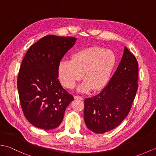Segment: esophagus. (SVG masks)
I'll return each mask as SVG.
<instances>
[{"mask_svg":"<svg viewBox=\"0 0 156 156\" xmlns=\"http://www.w3.org/2000/svg\"><path fill=\"white\" fill-rule=\"evenodd\" d=\"M74 98L75 99H79V100H83V97H80V96H77V95H76V96H74Z\"/></svg>","mask_w":156,"mask_h":156,"instance_id":"obj_1","label":"esophagus"}]
</instances>
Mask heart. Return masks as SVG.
I'll list each match as a JSON object with an SVG mask.
<instances>
[{
  "label": "heart",
  "mask_w": 156,
  "mask_h": 156,
  "mask_svg": "<svg viewBox=\"0 0 156 156\" xmlns=\"http://www.w3.org/2000/svg\"><path fill=\"white\" fill-rule=\"evenodd\" d=\"M116 62L117 58L111 49L97 46L84 48L73 54L70 61L59 63L58 76L63 87L68 89L74 88L83 77L79 92L99 90L107 84Z\"/></svg>",
  "instance_id": "obj_1"
}]
</instances>
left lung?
I'll return each mask as SVG.
<instances>
[{"mask_svg":"<svg viewBox=\"0 0 156 156\" xmlns=\"http://www.w3.org/2000/svg\"><path fill=\"white\" fill-rule=\"evenodd\" d=\"M138 63L125 47L117 70L98 94L84 100V118L96 133L111 131L127 117L138 88Z\"/></svg>","mask_w":156,"mask_h":156,"instance_id":"8db88e82","label":"left lung"}]
</instances>
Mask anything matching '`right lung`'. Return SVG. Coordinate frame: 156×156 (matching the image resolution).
Instances as JSON below:
<instances>
[{"label":"right lung","instance_id":"right-lung-1","mask_svg":"<svg viewBox=\"0 0 156 156\" xmlns=\"http://www.w3.org/2000/svg\"><path fill=\"white\" fill-rule=\"evenodd\" d=\"M76 38L49 35L32 45L20 67L17 88L25 117L35 127L50 130L59 127L66 107L74 97L58 79L61 59Z\"/></svg>","mask_w":156,"mask_h":156}]
</instances>
